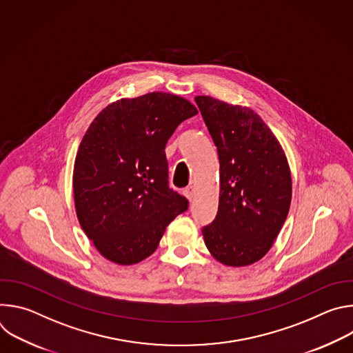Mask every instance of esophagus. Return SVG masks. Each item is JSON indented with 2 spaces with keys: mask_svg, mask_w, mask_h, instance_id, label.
Listing matches in <instances>:
<instances>
[{
  "mask_svg": "<svg viewBox=\"0 0 353 353\" xmlns=\"http://www.w3.org/2000/svg\"><path fill=\"white\" fill-rule=\"evenodd\" d=\"M183 194L191 201L192 199V196H194V187L192 185H190V187H187V188H184V191H183Z\"/></svg>",
  "mask_w": 353,
  "mask_h": 353,
  "instance_id": "1",
  "label": "esophagus"
}]
</instances>
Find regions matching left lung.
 Listing matches in <instances>:
<instances>
[{"label":"left lung","mask_w":353,"mask_h":353,"mask_svg":"<svg viewBox=\"0 0 353 353\" xmlns=\"http://www.w3.org/2000/svg\"><path fill=\"white\" fill-rule=\"evenodd\" d=\"M195 103L219 157V205L203 228L210 253L229 267L261 260L286 221L292 179L283 149L263 119L248 108L211 96Z\"/></svg>","instance_id":"obj_1"}]
</instances>
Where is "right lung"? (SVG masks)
I'll use <instances>...</instances> for the list:
<instances>
[{
    "label": "right lung",
    "instance_id": "1",
    "mask_svg": "<svg viewBox=\"0 0 353 353\" xmlns=\"http://www.w3.org/2000/svg\"><path fill=\"white\" fill-rule=\"evenodd\" d=\"M198 110L188 100L152 92L109 105L89 125L74 165L78 221L105 259L137 264L158 248L166 226L188 210L169 187L165 148Z\"/></svg>",
    "mask_w": 353,
    "mask_h": 353
}]
</instances>
